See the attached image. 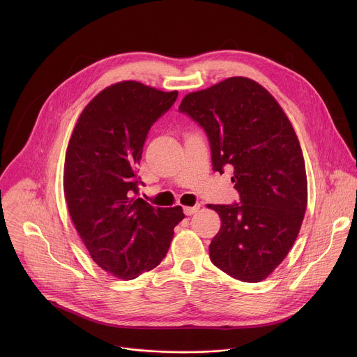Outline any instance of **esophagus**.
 Returning <instances> with one entry per match:
<instances>
[{
  "mask_svg": "<svg viewBox=\"0 0 357 357\" xmlns=\"http://www.w3.org/2000/svg\"><path fill=\"white\" fill-rule=\"evenodd\" d=\"M199 208H200V205H195V206H185V208H183V213H185L186 216H192V215H195V213L199 211Z\"/></svg>",
  "mask_w": 357,
  "mask_h": 357,
  "instance_id": "obj_1",
  "label": "esophagus"
}]
</instances>
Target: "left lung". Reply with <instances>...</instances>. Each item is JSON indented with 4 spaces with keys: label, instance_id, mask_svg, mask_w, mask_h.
Returning <instances> with one entry per match:
<instances>
[{
    "label": "left lung",
    "instance_id": "obj_1",
    "mask_svg": "<svg viewBox=\"0 0 357 357\" xmlns=\"http://www.w3.org/2000/svg\"><path fill=\"white\" fill-rule=\"evenodd\" d=\"M179 112L205 130L213 171L233 168L240 195V203L208 205L222 220L211 260L236 280L260 282L287 257L307 211L298 137L277 100L241 76L186 94Z\"/></svg>",
    "mask_w": 357,
    "mask_h": 357
}]
</instances>
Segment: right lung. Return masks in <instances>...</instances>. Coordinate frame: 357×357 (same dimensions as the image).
I'll return each instance as SVG.
<instances>
[{
    "label": "right lung",
    "instance_id": "obj_1",
    "mask_svg": "<svg viewBox=\"0 0 357 357\" xmlns=\"http://www.w3.org/2000/svg\"><path fill=\"white\" fill-rule=\"evenodd\" d=\"M178 91L127 80L100 91L72 132L63 189L72 222L94 263L128 281L167 256L182 208H154L138 195L137 167L151 126Z\"/></svg>",
    "mask_w": 357,
    "mask_h": 357
}]
</instances>
